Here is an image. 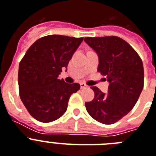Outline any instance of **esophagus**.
<instances>
[{"instance_id":"obj_1","label":"esophagus","mask_w":156,"mask_h":156,"mask_svg":"<svg viewBox=\"0 0 156 156\" xmlns=\"http://www.w3.org/2000/svg\"><path fill=\"white\" fill-rule=\"evenodd\" d=\"M80 85H81V89H86V88L88 87L87 85H86V84L83 83V82L80 84Z\"/></svg>"}]
</instances>
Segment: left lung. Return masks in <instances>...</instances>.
<instances>
[{
    "label": "left lung",
    "mask_w": 156,
    "mask_h": 156,
    "mask_svg": "<svg viewBox=\"0 0 156 156\" xmlns=\"http://www.w3.org/2000/svg\"><path fill=\"white\" fill-rule=\"evenodd\" d=\"M99 57V72L109 82L108 93L92 86L95 97L85 104L89 115L111 125L126 115L136 104L144 87L143 63L126 41L116 36L85 37Z\"/></svg>",
    "instance_id": "8db88e82"
}]
</instances>
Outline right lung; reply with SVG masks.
<instances>
[{
  "label": "right lung",
  "mask_w": 156,
  "mask_h": 156,
  "mask_svg": "<svg viewBox=\"0 0 156 156\" xmlns=\"http://www.w3.org/2000/svg\"><path fill=\"white\" fill-rule=\"evenodd\" d=\"M83 37L48 35L28 48L19 66L20 97L30 115L41 122L59 119L66 112L71 94L80 89L78 83L59 79L67 67Z\"/></svg>",
  "instance_id": "add662e5"
}]
</instances>
